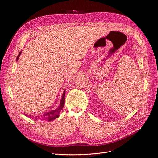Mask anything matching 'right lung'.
<instances>
[{
    "mask_svg": "<svg viewBox=\"0 0 158 158\" xmlns=\"http://www.w3.org/2000/svg\"><path fill=\"white\" fill-rule=\"evenodd\" d=\"M21 55V52L19 53L18 56H17V59H18V57L20 56V55ZM64 98H65V90L64 91L63 94V98L61 99V102H60V106L56 108V109L54 110V111H49L47 113H45L42 116H41V119H45V120H47L48 121H51L52 120H55V118H58L59 116V113L62 110V109L63 108L64 105ZM28 116V115H27ZM30 117H31V116H29ZM35 119H37V118H35Z\"/></svg>",
    "mask_w": 158,
    "mask_h": 158,
    "instance_id": "obj_1",
    "label": "right lung"
}]
</instances>
